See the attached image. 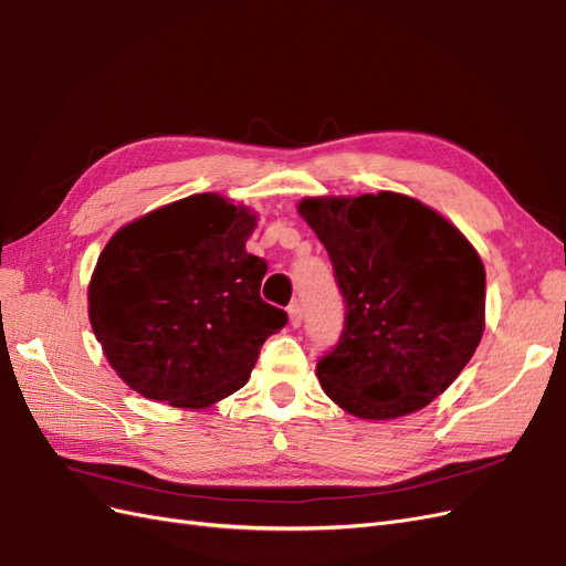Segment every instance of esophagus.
Returning a JSON list of instances; mask_svg holds the SVG:
<instances>
[{"label": "esophagus", "mask_w": 566, "mask_h": 566, "mask_svg": "<svg viewBox=\"0 0 566 566\" xmlns=\"http://www.w3.org/2000/svg\"><path fill=\"white\" fill-rule=\"evenodd\" d=\"M286 313H289V324L291 326H301L303 324V307H301V303H291Z\"/></svg>", "instance_id": "esophagus-1"}]
</instances>
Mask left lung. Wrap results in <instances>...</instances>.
Returning <instances> with one entry per match:
<instances>
[{"instance_id": "left-lung-1", "label": "left lung", "mask_w": 566, "mask_h": 566, "mask_svg": "<svg viewBox=\"0 0 566 566\" xmlns=\"http://www.w3.org/2000/svg\"><path fill=\"white\" fill-rule=\"evenodd\" d=\"M298 213L329 251L348 307L338 345L317 364L322 390L367 421L428 407L484 334L475 247L442 213L390 190L305 197Z\"/></svg>"}]
</instances>
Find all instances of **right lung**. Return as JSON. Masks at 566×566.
<instances>
[{
	"instance_id": "obj_1",
	"label": "right lung",
	"mask_w": 566,
	"mask_h": 566,
	"mask_svg": "<svg viewBox=\"0 0 566 566\" xmlns=\"http://www.w3.org/2000/svg\"><path fill=\"white\" fill-rule=\"evenodd\" d=\"M259 216L205 192L119 228L88 282L103 355L138 395L207 409L240 390L286 313L261 298L268 272L247 240Z\"/></svg>"
}]
</instances>
